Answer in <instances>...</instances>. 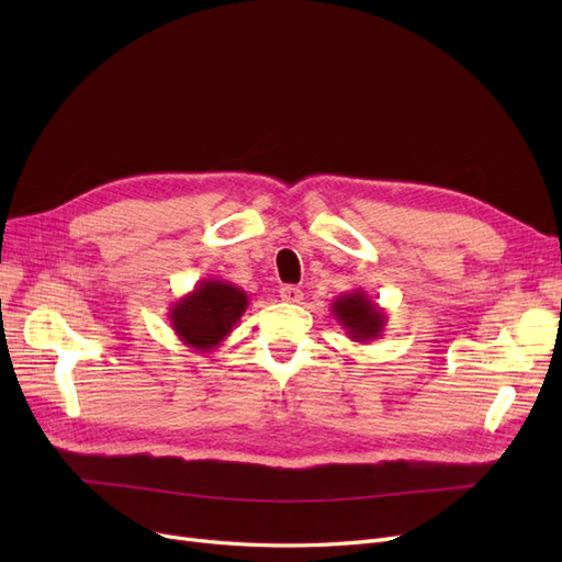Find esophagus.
Instances as JSON below:
<instances>
[{"instance_id":"obj_1","label":"esophagus","mask_w":562,"mask_h":562,"mask_svg":"<svg viewBox=\"0 0 562 562\" xmlns=\"http://www.w3.org/2000/svg\"><path fill=\"white\" fill-rule=\"evenodd\" d=\"M281 300L283 302H300L302 300V291L297 285H281Z\"/></svg>"}]
</instances>
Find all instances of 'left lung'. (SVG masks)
<instances>
[{
	"label": "left lung",
	"mask_w": 562,
	"mask_h": 562,
	"mask_svg": "<svg viewBox=\"0 0 562 562\" xmlns=\"http://www.w3.org/2000/svg\"><path fill=\"white\" fill-rule=\"evenodd\" d=\"M333 316L345 328L351 342L368 345L378 339L386 326V312L366 295V291L356 288L351 293L333 300Z\"/></svg>",
	"instance_id": "obj_1"
}]
</instances>
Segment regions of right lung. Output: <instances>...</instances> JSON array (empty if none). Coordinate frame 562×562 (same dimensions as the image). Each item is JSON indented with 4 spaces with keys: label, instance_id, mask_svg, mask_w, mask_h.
I'll use <instances>...</instances> for the list:
<instances>
[{
    "label": "right lung",
    "instance_id": "add662e5",
    "mask_svg": "<svg viewBox=\"0 0 562 562\" xmlns=\"http://www.w3.org/2000/svg\"><path fill=\"white\" fill-rule=\"evenodd\" d=\"M246 310L244 288L223 279H203L168 307V321L182 345L209 353L225 342Z\"/></svg>",
    "mask_w": 562,
    "mask_h": 562
}]
</instances>
